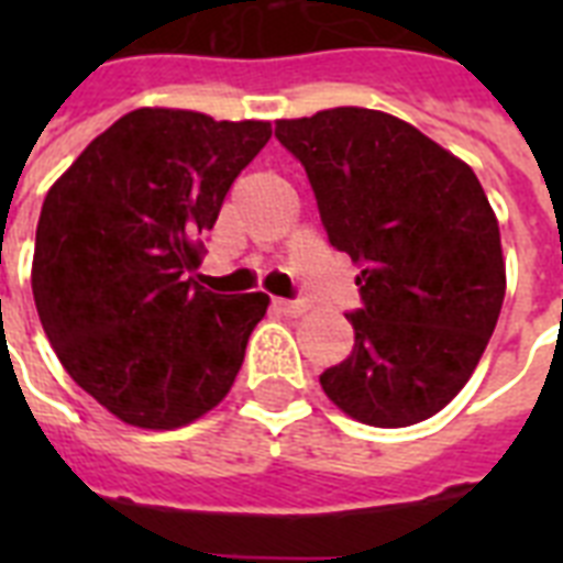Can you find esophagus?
Masks as SVG:
<instances>
[{"instance_id": "esophagus-1", "label": "esophagus", "mask_w": 563, "mask_h": 563, "mask_svg": "<svg viewBox=\"0 0 563 563\" xmlns=\"http://www.w3.org/2000/svg\"><path fill=\"white\" fill-rule=\"evenodd\" d=\"M274 309H280L286 316H303L307 312V303L303 300H283V298H274Z\"/></svg>"}]
</instances>
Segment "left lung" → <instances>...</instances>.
<instances>
[{
  "label": "left lung",
  "instance_id": "left-lung-1",
  "mask_svg": "<svg viewBox=\"0 0 563 563\" xmlns=\"http://www.w3.org/2000/svg\"><path fill=\"white\" fill-rule=\"evenodd\" d=\"M274 136L303 163L330 245L360 265L353 351L321 388L368 427L432 418L476 371L506 298L499 221L479 178L383 110L277 119Z\"/></svg>",
  "mask_w": 563,
  "mask_h": 563
}]
</instances>
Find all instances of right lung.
Returning <instances> with one entry per match:
<instances>
[{
    "mask_svg": "<svg viewBox=\"0 0 563 563\" xmlns=\"http://www.w3.org/2000/svg\"><path fill=\"white\" fill-rule=\"evenodd\" d=\"M272 122L140 108L52 184L31 291L57 360L140 429L187 427L228 397L268 295H212L189 274Z\"/></svg>",
    "mask_w": 563,
    "mask_h": 563,
    "instance_id": "1",
    "label": "right lung"
}]
</instances>
